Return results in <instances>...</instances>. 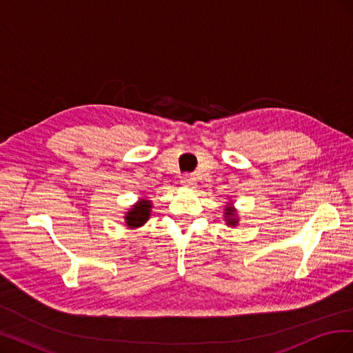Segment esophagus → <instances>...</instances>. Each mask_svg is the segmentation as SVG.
<instances>
[{
  "label": "esophagus",
  "instance_id": "obj_1",
  "mask_svg": "<svg viewBox=\"0 0 353 353\" xmlns=\"http://www.w3.org/2000/svg\"><path fill=\"white\" fill-rule=\"evenodd\" d=\"M181 184L184 187H194L196 185V178H193L191 175H185L181 178Z\"/></svg>",
  "mask_w": 353,
  "mask_h": 353
}]
</instances>
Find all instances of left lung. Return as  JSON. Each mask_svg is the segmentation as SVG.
I'll return each mask as SVG.
<instances>
[{
    "instance_id": "1",
    "label": "left lung",
    "mask_w": 353,
    "mask_h": 353,
    "mask_svg": "<svg viewBox=\"0 0 353 353\" xmlns=\"http://www.w3.org/2000/svg\"><path fill=\"white\" fill-rule=\"evenodd\" d=\"M223 218L227 221V225L230 227H236L239 223V216H237V212L232 206H227L225 212H223Z\"/></svg>"
}]
</instances>
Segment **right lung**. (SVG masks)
Listing matches in <instances>:
<instances>
[{"label":"right lung","mask_w":353,"mask_h":353,"mask_svg":"<svg viewBox=\"0 0 353 353\" xmlns=\"http://www.w3.org/2000/svg\"><path fill=\"white\" fill-rule=\"evenodd\" d=\"M152 200L148 199H141L140 201H137L135 205L130 209V212H126L125 216V223L128 228H138L144 225V223L150 218V212H152Z\"/></svg>","instance_id":"obj_1"}]
</instances>
